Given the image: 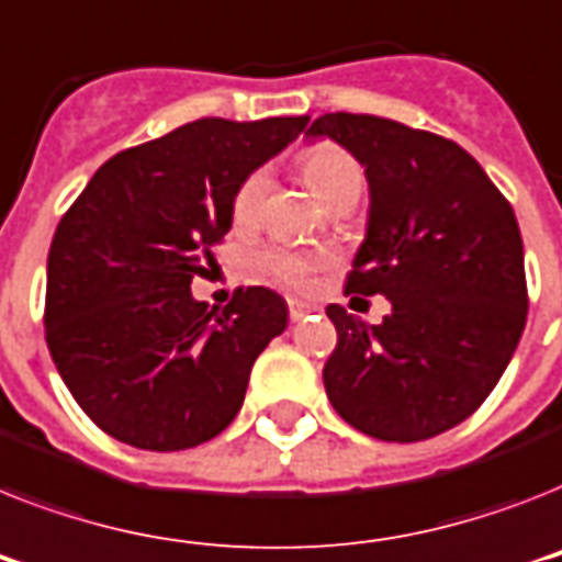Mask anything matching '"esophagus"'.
<instances>
[{"label":"esophagus","instance_id":"obj_1","mask_svg":"<svg viewBox=\"0 0 562 562\" xmlns=\"http://www.w3.org/2000/svg\"><path fill=\"white\" fill-rule=\"evenodd\" d=\"M314 312V305L312 303H303V300H291L289 303V314H291V323H300L305 321L308 314Z\"/></svg>","mask_w":562,"mask_h":562}]
</instances>
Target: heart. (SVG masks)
<instances>
[{"label": "heart", "instance_id": "b5f03b06", "mask_svg": "<svg viewBox=\"0 0 562 562\" xmlns=\"http://www.w3.org/2000/svg\"><path fill=\"white\" fill-rule=\"evenodd\" d=\"M303 176L312 187V193L321 199L326 207H335L337 202H344L346 195H360L363 190V170L346 149L335 147V144H317V147L305 149L303 155ZM268 193V172L257 170L250 172L241 187L236 190L234 199V225L236 227H254L259 222L262 204H266ZM328 254L321 250H289L273 248L266 250L259 257L262 271L271 273L273 280H280L282 285L291 289H305L312 277L321 268L328 266Z\"/></svg>", "mask_w": 562, "mask_h": 562}]
</instances>
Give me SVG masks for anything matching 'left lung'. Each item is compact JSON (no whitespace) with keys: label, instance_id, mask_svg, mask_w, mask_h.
<instances>
[{"label":"left lung","instance_id":"8db88e82","mask_svg":"<svg viewBox=\"0 0 562 562\" xmlns=\"http://www.w3.org/2000/svg\"><path fill=\"white\" fill-rule=\"evenodd\" d=\"M308 138L352 153L369 184L367 236L346 294L390 300L369 326L328 305L331 407L381 441H424L491 395L526 328V257L505 195L459 144L390 117L321 115Z\"/></svg>","mask_w":562,"mask_h":562}]
</instances>
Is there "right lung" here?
<instances>
[{
    "label": "right lung",
    "mask_w": 562,
    "mask_h": 562,
    "mask_svg": "<svg viewBox=\"0 0 562 562\" xmlns=\"http://www.w3.org/2000/svg\"><path fill=\"white\" fill-rule=\"evenodd\" d=\"M308 115L202 117L100 167L48 250L45 340L91 422L140 450H187L239 413L254 360L289 326L277 291L195 300L210 248L234 225L241 181Z\"/></svg>",
    "instance_id": "1"
}]
</instances>
